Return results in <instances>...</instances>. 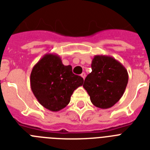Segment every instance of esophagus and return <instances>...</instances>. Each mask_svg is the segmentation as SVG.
Listing matches in <instances>:
<instances>
[{"mask_svg": "<svg viewBox=\"0 0 150 150\" xmlns=\"http://www.w3.org/2000/svg\"><path fill=\"white\" fill-rule=\"evenodd\" d=\"M81 77H82V78H83V79H86V73H85V72H82V73H81Z\"/></svg>", "mask_w": 150, "mask_h": 150, "instance_id": "esophagus-1", "label": "esophagus"}]
</instances>
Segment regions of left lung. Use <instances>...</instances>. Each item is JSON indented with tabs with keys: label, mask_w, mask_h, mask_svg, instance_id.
<instances>
[{
	"label": "left lung",
	"mask_w": 150,
	"mask_h": 150,
	"mask_svg": "<svg viewBox=\"0 0 150 150\" xmlns=\"http://www.w3.org/2000/svg\"><path fill=\"white\" fill-rule=\"evenodd\" d=\"M92 72L85 79L83 87L95 106L109 109L122 98L127 86V70L115 58L96 55L92 62Z\"/></svg>",
	"instance_id": "obj_1"
}]
</instances>
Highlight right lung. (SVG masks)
I'll return each mask as SVG.
<instances>
[{"instance_id": "1", "label": "right lung", "mask_w": 150, "mask_h": 150, "mask_svg": "<svg viewBox=\"0 0 150 150\" xmlns=\"http://www.w3.org/2000/svg\"><path fill=\"white\" fill-rule=\"evenodd\" d=\"M83 81L81 76L73 74L71 65H64L55 54H45L33 67L30 77L33 94L42 106L52 112L64 109Z\"/></svg>"}]
</instances>
